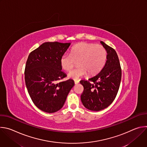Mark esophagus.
I'll return each instance as SVG.
<instances>
[{"label": "esophagus", "instance_id": "34e87169", "mask_svg": "<svg viewBox=\"0 0 147 147\" xmlns=\"http://www.w3.org/2000/svg\"><path fill=\"white\" fill-rule=\"evenodd\" d=\"M80 82V81L78 80H75L74 81V84H78Z\"/></svg>", "mask_w": 147, "mask_h": 147}]
</instances>
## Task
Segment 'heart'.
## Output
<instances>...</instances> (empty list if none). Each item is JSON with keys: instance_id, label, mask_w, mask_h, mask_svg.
Masks as SVG:
<instances>
[{"instance_id": "1", "label": "heart", "mask_w": 147, "mask_h": 147, "mask_svg": "<svg viewBox=\"0 0 147 147\" xmlns=\"http://www.w3.org/2000/svg\"><path fill=\"white\" fill-rule=\"evenodd\" d=\"M107 55V51L103 46L82 42L73 47L70 54L62 55L60 63L63 69L69 71L78 61V67L68 74L70 78L77 80L87 73L89 75L98 73L105 64Z\"/></svg>"}]
</instances>
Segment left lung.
Segmentation results:
<instances>
[{"label": "left lung", "mask_w": 147, "mask_h": 147, "mask_svg": "<svg viewBox=\"0 0 147 147\" xmlns=\"http://www.w3.org/2000/svg\"><path fill=\"white\" fill-rule=\"evenodd\" d=\"M105 49L107 61L100 72L88 80H81L84 87L81 100L87 109L99 111L113 102L119 89L121 78L120 61L116 52L103 41L100 42Z\"/></svg>", "instance_id": "left-lung-1"}]
</instances>
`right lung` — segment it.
<instances>
[{"label":"right lung","mask_w":147,"mask_h":147,"mask_svg":"<svg viewBox=\"0 0 147 147\" xmlns=\"http://www.w3.org/2000/svg\"><path fill=\"white\" fill-rule=\"evenodd\" d=\"M70 45L47 42L28 56L24 73L26 85L35 106L45 112L59 111L74 86L71 79L58 82L67 76L61 71L60 59Z\"/></svg>","instance_id":"1"}]
</instances>
